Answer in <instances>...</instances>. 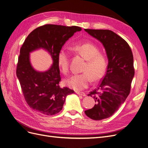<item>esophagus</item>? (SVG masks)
Returning a JSON list of instances; mask_svg holds the SVG:
<instances>
[{"label": "esophagus", "mask_w": 148, "mask_h": 148, "mask_svg": "<svg viewBox=\"0 0 148 148\" xmlns=\"http://www.w3.org/2000/svg\"><path fill=\"white\" fill-rule=\"evenodd\" d=\"M76 93H77L78 95H81V96H83V97H86V95L85 93L84 92H76Z\"/></svg>", "instance_id": "1"}]
</instances>
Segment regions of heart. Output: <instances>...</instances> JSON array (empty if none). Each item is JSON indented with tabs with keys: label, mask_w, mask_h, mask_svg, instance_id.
I'll return each mask as SVG.
<instances>
[{
	"label": "heart",
	"mask_w": 148,
	"mask_h": 148,
	"mask_svg": "<svg viewBox=\"0 0 148 148\" xmlns=\"http://www.w3.org/2000/svg\"><path fill=\"white\" fill-rule=\"evenodd\" d=\"M72 50L83 58L86 62L82 69L83 73L70 76L65 79L64 82L69 87L79 91L87 87L91 79L93 81H98L103 78L107 69V60L104 55L99 53L98 47L90 43L73 45ZM57 61L61 72L67 73L69 70V55L66 50L61 49L59 51Z\"/></svg>",
	"instance_id": "obj_1"
}]
</instances>
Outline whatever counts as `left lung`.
I'll list each match as a JSON object with an SVG mask.
<instances>
[{"label":"left lung","instance_id":"left-lung-1","mask_svg":"<svg viewBox=\"0 0 148 148\" xmlns=\"http://www.w3.org/2000/svg\"><path fill=\"white\" fill-rule=\"evenodd\" d=\"M84 30L103 44L108 58L107 71L101 83L88 95L96 104L84 112L90 119L101 120L114 115L128 97L135 73L134 58L126 41L112 31Z\"/></svg>","mask_w":148,"mask_h":148}]
</instances>
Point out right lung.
<instances>
[{
    "label": "right lung",
    "mask_w": 148,
    "mask_h": 148,
    "mask_svg": "<svg viewBox=\"0 0 148 148\" xmlns=\"http://www.w3.org/2000/svg\"><path fill=\"white\" fill-rule=\"evenodd\" d=\"M81 30L77 26L46 24L34 29L27 37L20 50L16 75L30 108L46 115H55L62 110L66 97L74 93L59 85L61 78L57 56L66 41ZM39 48L48 51L53 60L50 69L45 72L35 70L29 60V53Z\"/></svg>",
    "instance_id": "1"
}]
</instances>
